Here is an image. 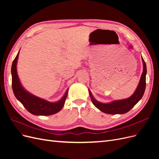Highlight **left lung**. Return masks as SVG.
I'll return each mask as SVG.
<instances>
[{"label": "left lung", "instance_id": "1", "mask_svg": "<svg viewBox=\"0 0 159 159\" xmlns=\"http://www.w3.org/2000/svg\"><path fill=\"white\" fill-rule=\"evenodd\" d=\"M142 61L143 63V71L141 75V78L136 91H134V93L131 97L125 99L114 101V102L109 103H103L95 100L93 95H91V91L89 90L91 102L95 106L103 113L112 115L126 113L129 111L131 110L142 98L145 91L147 66L145 61H144L143 57Z\"/></svg>", "mask_w": 159, "mask_h": 159}]
</instances>
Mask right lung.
Segmentation results:
<instances>
[{"label":"right lung","mask_w":159,"mask_h":159,"mask_svg":"<svg viewBox=\"0 0 159 159\" xmlns=\"http://www.w3.org/2000/svg\"><path fill=\"white\" fill-rule=\"evenodd\" d=\"M18 54L19 52L15 59L14 60L11 68L12 87L14 94L16 99L23 105V106L26 108L28 111H29L32 115L46 116V115H51L59 112L65 103L68 90L66 91L64 97L59 102L56 103L49 102L28 92L23 88L17 74L16 64Z\"/></svg>","instance_id":"obj_1"}]
</instances>
